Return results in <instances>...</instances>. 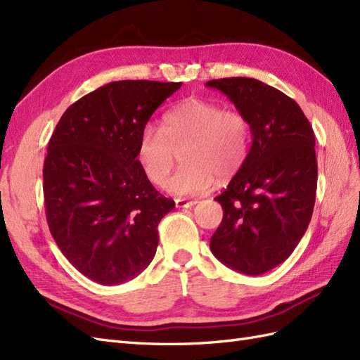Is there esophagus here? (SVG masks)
I'll return each mask as SVG.
<instances>
[{
  "instance_id": "1",
  "label": "esophagus",
  "mask_w": 360,
  "mask_h": 360,
  "mask_svg": "<svg viewBox=\"0 0 360 360\" xmlns=\"http://www.w3.org/2000/svg\"><path fill=\"white\" fill-rule=\"evenodd\" d=\"M198 200H191V199H186V198H179L174 200V205H176V208H191L193 205H196Z\"/></svg>"
}]
</instances>
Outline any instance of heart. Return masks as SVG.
Masks as SVG:
<instances>
[{
    "label": "heart",
    "mask_w": 360,
    "mask_h": 360,
    "mask_svg": "<svg viewBox=\"0 0 360 360\" xmlns=\"http://www.w3.org/2000/svg\"><path fill=\"white\" fill-rule=\"evenodd\" d=\"M251 131L246 117L216 101L190 98L164 115L161 131L146 124L136 141V160L155 187L167 181L184 152V167L167 182L174 196H199L242 169L250 152Z\"/></svg>",
    "instance_id": "heart-1"
}]
</instances>
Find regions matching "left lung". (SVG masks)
<instances>
[{"mask_svg":"<svg viewBox=\"0 0 360 360\" xmlns=\"http://www.w3.org/2000/svg\"><path fill=\"white\" fill-rule=\"evenodd\" d=\"M250 123L252 144L242 169L216 200L224 219L210 250L228 268L262 275L293 252L316 198L315 134L295 100L260 80H208Z\"/></svg>","mask_w":360,"mask_h":360,"instance_id":"left-lung-1","label":"left lung"}]
</instances>
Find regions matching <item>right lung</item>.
Masks as SVG:
<instances>
[{
	"label": "right lung",
	"instance_id": "right-lung-1",
	"mask_svg": "<svg viewBox=\"0 0 360 360\" xmlns=\"http://www.w3.org/2000/svg\"><path fill=\"white\" fill-rule=\"evenodd\" d=\"M181 82L118 80L72 103L54 129L44 161L50 233L89 280L115 285L153 260L158 224L174 208L147 181L136 141Z\"/></svg>",
	"mask_w": 360,
	"mask_h": 360
}]
</instances>
